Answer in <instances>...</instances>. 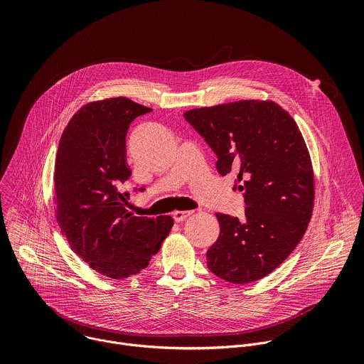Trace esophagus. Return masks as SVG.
<instances>
[{"label": "esophagus", "mask_w": 364, "mask_h": 364, "mask_svg": "<svg viewBox=\"0 0 364 364\" xmlns=\"http://www.w3.org/2000/svg\"><path fill=\"white\" fill-rule=\"evenodd\" d=\"M191 213H193L191 210H176V212L173 213V219H174L176 222H183V220H186Z\"/></svg>", "instance_id": "1"}]
</instances>
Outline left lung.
Wrapping results in <instances>:
<instances>
[{
    "label": "left lung",
    "mask_w": 364,
    "mask_h": 364,
    "mask_svg": "<svg viewBox=\"0 0 364 364\" xmlns=\"http://www.w3.org/2000/svg\"><path fill=\"white\" fill-rule=\"evenodd\" d=\"M186 121L201 135L220 176L236 174L245 218L216 213L218 240L207 267L230 284H249L277 269L302 239L314 205V174L304 138L278 103L240 100L191 109Z\"/></svg>",
    "instance_id": "1"
}]
</instances>
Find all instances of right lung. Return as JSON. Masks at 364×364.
Instances as JSON below:
<instances>
[{
    "mask_svg": "<svg viewBox=\"0 0 364 364\" xmlns=\"http://www.w3.org/2000/svg\"><path fill=\"white\" fill-rule=\"evenodd\" d=\"M127 97L87 103L62 134L55 166L58 222L72 250L99 274L124 279L139 274L173 228L171 216H132L127 134L151 112ZM145 187H134V191Z\"/></svg>",
    "mask_w": 364,
    "mask_h": 364,
    "instance_id": "add662e5",
    "label": "right lung"
}]
</instances>
